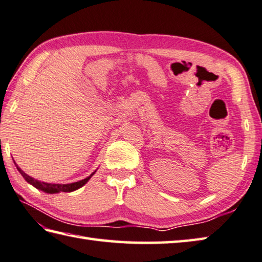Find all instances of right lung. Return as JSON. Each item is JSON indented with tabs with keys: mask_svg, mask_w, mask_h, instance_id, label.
I'll return each mask as SVG.
<instances>
[{
	"mask_svg": "<svg viewBox=\"0 0 262 262\" xmlns=\"http://www.w3.org/2000/svg\"><path fill=\"white\" fill-rule=\"evenodd\" d=\"M15 165V163H14ZM18 171L21 173V176L25 178V181L29 183L30 185H33L34 187H36L37 189H40V191H43L45 193H49V194H54V193H60V192H74L76 189L80 188L81 186H84L85 184L90 181L91 177L94 175L95 171L93 173H91L89 177H86L83 181H78V182H75V183H70V184H52V183H45V182H39L37 179H35L33 177H30L29 175H27L24 170H21L17 165Z\"/></svg>",
	"mask_w": 262,
	"mask_h": 262,
	"instance_id": "obj_1",
	"label": "right lung"
}]
</instances>
